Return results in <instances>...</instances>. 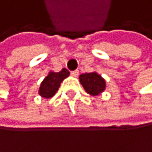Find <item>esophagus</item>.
<instances>
[{"instance_id":"esophagus-1","label":"esophagus","mask_w":152,"mask_h":152,"mask_svg":"<svg viewBox=\"0 0 152 152\" xmlns=\"http://www.w3.org/2000/svg\"><path fill=\"white\" fill-rule=\"evenodd\" d=\"M78 73H79V72H78V70H75V71H73V72H72V73H71V75H72V77H77V75H78Z\"/></svg>"}]
</instances>
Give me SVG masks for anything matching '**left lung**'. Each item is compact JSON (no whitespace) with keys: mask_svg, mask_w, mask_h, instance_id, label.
Masks as SVG:
<instances>
[{"mask_svg":"<svg viewBox=\"0 0 152 152\" xmlns=\"http://www.w3.org/2000/svg\"><path fill=\"white\" fill-rule=\"evenodd\" d=\"M78 78L85 91L92 96H99L106 90L107 84L105 78L97 72L81 74Z\"/></svg>","mask_w":152,"mask_h":152,"instance_id":"8db88e82","label":"left lung"}]
</instances>
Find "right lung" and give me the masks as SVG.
<instances>
[{
	"instance_id": "obj_1",
	"label": "right lung",
	"mask_w": 152,
	"mask_h": 152,
	"mask_svg": "<svg viewBox=\"0 0 152 152\" xmlns=\"http://www.w3.org/2000/svg\"><path fill=\"white\" fill-rule=\"evenodd\" d=\"M69 75H70V73L65 68L58 73L50 71L39 85V96L45 99H49L51 97H53L59 89L61 82L66 77H68Z\"/></svg>"
}]
</instances>
